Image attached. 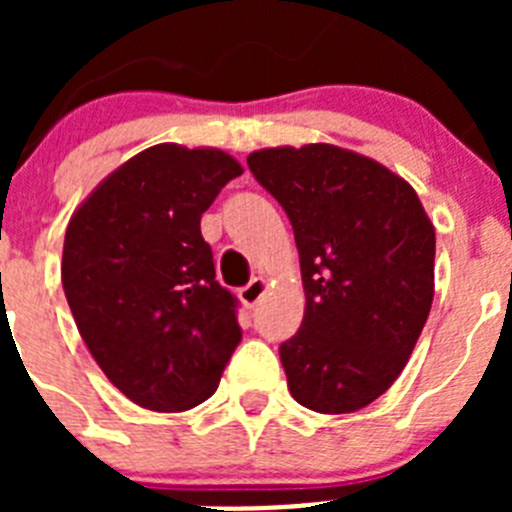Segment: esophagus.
Masks as SVG:
<instances>
[{
    "instance_id": "esophagus-1",
    "label": "esophagus",
    "mask_w": 512,
    "mask_h": 512,
    "mask_svg": "<svg viewBox=\"0 0 512 512\" xmlns=\"http://www.w3.org/2000/svg\"><path fill=\"white\" fill-rule=\"evenodd\" d=\"M264 292H266V279L264 277H253L251 282H248L246 287H243L241 292H238V297H241L243 305L253 307V305H256V302L261 300V297H264Z\"/></svg>"
}]
</instances>
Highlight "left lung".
Returning <instances> with one entry per match:
<instances>
[{"label": "left lung", "instance_id": "8db88e82", "mask_svg": "<svg viewBox=\"0 0 512 512\" xmlns=\"http://www.w3.org/2000/svg\"><path fill=\"white\" fill-rule=\"evenodd\" d=\"M248 169L300 253L305 318L279 346L289 392L315 413L366 408L400 377L431 312L433 223L402 176L348 148H261Z\"/></svg>", "mask_w": 512, "mask_h": 512}]
</instances>
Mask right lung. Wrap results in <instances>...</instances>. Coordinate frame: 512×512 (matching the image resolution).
Wrapping results in <instances>:
<instances>
[{
	"label": "right lung",
	"mask_w": 512,
	"mask_h": 512,
	"mask_svg": "<svg viewBox=\"0 0 512 512\" xmlns=\"http://www.w3.org/2000/svg\"><path fill=\"white\" fill-rule=\"evenodd\" d=\"M220 148L140 151L97 184L66 228L61 282L104 377L156 413L197 408L241 343L235 297L215 282L202 212L241 176Z\"/></svg>",
	"instance_id": "1"
}]
</instances>
